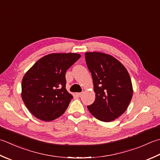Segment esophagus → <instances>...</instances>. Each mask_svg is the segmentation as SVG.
<instances>
[{"label":"esophagus","instance_id":"esophagus-1","mask_svg":"<svg viewBox=\"0 0 160 160\" xmlns=\"http://www.w3.org/2000/svg\"><path fill=\"white\" fill-rule=\"evenodd\" d=\"M76 96H78V97H79V96H82V92H80V93H76Z\"/></svg>","mask_w":160,"mask_h":160}]
</instances>
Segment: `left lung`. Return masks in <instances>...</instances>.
<instances>
[{
	"mask_svg": "<svg viewBox=\"0 0 160 160\" xmlns=\"http://www.w3.org/2000/svg\"><path fill=\"white\" fill-rule=\"evenodd\" d=\"M85 59L96 93L95 101L87 108L98 120L111 122L126 112L132 99L130 75L118 59L109 54L87 52Z\"/></svg>",
	"mask_w": 160,
	"mask_h": 160,
	"instance_id": "obj_1",
	"label": "left lung"
}]
</instances>
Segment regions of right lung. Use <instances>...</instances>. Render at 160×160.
<instances>
[{
  "label": "right lung",
  "instance_id": "1",
  "mask_svg": "<svg viewBox=\"0 0 160 160\" xmlns=\"http://www.w3.org/2000/svg\"><path fill=\"white\" fill-rule=\"evenodd\" d=\"M80 57L73 52L51 53L40 58L25 73L21 97L34 117L51 121L64 113L73 98L66 89L65 73Z\"/></svg>",
  "mask_w": 160,
  "mask_h": 160
}]
</instances>
